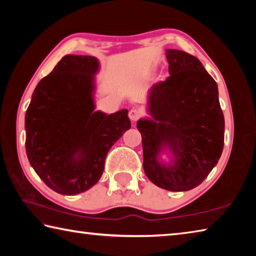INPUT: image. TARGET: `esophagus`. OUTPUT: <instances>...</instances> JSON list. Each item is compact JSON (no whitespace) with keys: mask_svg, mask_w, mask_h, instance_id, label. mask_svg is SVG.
I'll return each instance as SVG.
<instances>
[{"mask_svg":"<svg viewBox=\"0 0 256 256\" xmlns=\"http://www.w3.org/2000/svg\"><path fill=\"white\" fill-rule=\"evenodd\" d=\"M141 115L142 112L140 110H138V108H132V110L128 112V118L132 122H136V120L141 118Z\"/></svg>","mask_w":256,"mask_h":256,"instance_id":"obj_1","label":"esophagus"}]
</instances>
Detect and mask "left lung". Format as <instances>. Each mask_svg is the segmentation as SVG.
Here are the masks:
<instances>
[{
    "label": "left lung",
    "instance_id": "1",
    "mask_svg": "<svg viewBox=\"0 0 256 256\" xmlns=\"http://www.w3.org/2000/svg\"><path fill=\"white\" fill-rule=\"evenodd\" d=\"M170 76L152 86L148 110L140 120L144 170L159 188L188 190L206 178L224 149V120L218 86L196 56L166 50ZM168 148L174 162L164 165L158 154Z\"/></svg>",
    "mask_w": 256,
    "mask_h": 256
}]
</instances>
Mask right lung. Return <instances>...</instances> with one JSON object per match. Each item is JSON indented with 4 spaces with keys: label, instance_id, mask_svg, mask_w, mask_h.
Instances as JSON below:
<instances>
[{
    "label": "right lung",
    "instance_id": "add662e5",
    "mask_svg": "<svg viewBox=\"0 0 256 256\" xmlns=\"http://www.w3.org/2000/svg\"><path fill=\"white\" fill-rule=\"evenodd\" d=\"M96 58L66 55L38 82L26 112V151L42 182L63 196L84 192L102 175L107 152L131 128L128 110H94Z\"/></svg>",
    "mask_w": 256,
    "mask_h": 256
}]
</instances>
